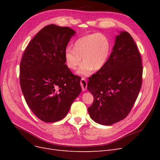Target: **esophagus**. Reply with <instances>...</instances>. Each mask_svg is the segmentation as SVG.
<instances>
[{"label": "esophagus", "mask_w": 160, "mask_h": 160, "mask_svg": "<svg viewBox=\"0 0 160 160\" xmlns=\"http://www.w3.org/2000/svg\"><path fill=\"white\" fill-rule=\"evenodd\" d=\"M80 83H81V86L82 88V90L85 91L87 89V88H88V83H87L86 80L84 78H82L81 79Z\"/></svg>", "instance_id": "obj_1"}]
</instances>
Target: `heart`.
<instances>
[{"instance_id": "obj_1", "label": "heart", "mask_w": 160, "mask_h": 160, "mask_svg": "<svg viewBox=\"0 0 160 160\" xmlns=\"http://www.w3.org/2000/svg\"><path fill=\"white\" fill-rule=\"evenodd\" d=\"M111 51L110 42L103 34L95 33L79 38L75 42L74 49L67 48L65 53L67 66L71 70L84 62L77 73L88 76L93 70L99 71L105 65Z\"/></svg>"}]
</instances>
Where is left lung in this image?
Returning <instances> with one entry per match:
<instances>
[{
  "label": "left lung",
  "instance_id": "left-lung-1",
  "mask_svg": "<svg viewBox=\"0 0 160 160\" xmlns=\"http://www.w3.org/2000/svg\"><path fill=\"white\" fill-rule=\"evenodd\" d=\"M142 58L130 34L120 32L105 65L89 78L93 96L88 108L91 118L111 125L125 119L136 101L142 84Z\"/></svg>",
  "mask_w": 160,
  "mask_h": 160
}]
</instances>
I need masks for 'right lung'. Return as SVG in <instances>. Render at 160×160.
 Returning <instances> with one entry per match:
<instances>
[{
  "label": "right lung",
  "instance_id": "add662e5",
  "mask_svg": "<svg viewBox=\"0 0 160 160\" xmlns=\"http://www.w3.org/2000/svg\"><path fill=\"white\" fill-rule=\"evenodd\" d=\"M75 31L49 25L28 43L20 63V84L26 102L47 123L63 119L81 91V77L65 65L67 45Z\"/></svg>",
  "mask_w": 160,
  "mask_h": 160
}]
</instances>
